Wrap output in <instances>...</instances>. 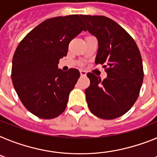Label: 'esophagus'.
Returning <instances> with one entry per match:
<instances>
[{
	"label": "esophagus",
	"instance_id": "1",
	"mask_svg": "<svg viewBox=\"0 0 157 157\" xmlns=\"http://www.w3.org/2000/svg\"><path fill=\"white\" fill-rule=\"evenodd\" d=\"M80 74H81V76H86V71L81 69L80 70Z\"/></svg>",
	"mask_w": 157,
	"mask_h": 157
}]
</instances>
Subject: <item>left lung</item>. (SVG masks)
Listing matches in <instances>:
<instances>
[{
    "label": "left lung",
    "instance_id": "obj_1",
    "mask_svg": "<svg viewBox=\"0 0 157 157\" xmlns=\"http://www.w3.org/2000/svg\"><path fill=\"white\" fill-rule=\"evenodd\" d=\"M81 18L98 39L95 63L103 65L107 74L101 81L87 73L90 85L85 92L89 109L101 119H116L126 113L139 95L144 81L141 54L131 36L112 19L97 15Z\"/></svg>",
    "mask_w": 157,
    "mask_h": 157
}]
</instances>
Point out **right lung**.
<instances>
[{"instance_id": "right-lung-1", "label": "right lung", "mask_w": 157, "mask_h": 157, "mask_svg": "<svg viewBox=\"0 0 157 157\" xmlns=\"http://www.w3.org/2000/svg\"><path fill=\"white\" fill-rule=\"evenodd\" d=\"M85 31L78 14L46 19L18 44L12 60L11 78L24 107L41 119H53L64 112L69 94L80 77L77 69H58L68 45Z\"/></svg>"}]
</instances>
